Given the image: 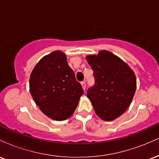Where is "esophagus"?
<instances>
[{
	"instance_id": "esophagus-1",
	"label": "esophagus",
	"mask_w": 159,
	"mask_h": 159,
	"mask_svg": "<svg viewBox=\"0 0 159 159\" xmlns=\"http://www.w3.org/2000/svg\"><path fill=\"white\" fill-rule=\"evenodd\" d=\"M81 84L82 86V87H83L84 90H85V89H86V83H85V82L84 81H82L81 83Z\"/></svg>"
}]
</instances>
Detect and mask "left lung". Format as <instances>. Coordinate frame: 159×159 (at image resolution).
Instances as JSON below:
<instances>
[{
  "instance_id": "obj_1",
  "label": "left lung",
  "mask_w": 159,
  "mask_h": 159,
  "mask_svg": "<svg viewBox=\"0 0 159 159\" xmlns=\"http://www.w3.org/2000/svg\"><path fill=\"white\" fill-rule=\"evenodd\" d=\"M86 59L95 78V84L88 89L87 96L101 119H116L132 102L136 90L135 75L127 63L108 51H100Z\"/></svg>"
}]
</instances>
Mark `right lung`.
<instances>
[{
	"label": "right lung",
	"instance_id": "add662e5",
	"mask_svg": "<svg viewBox=\"0 0 159 159\" xmlns=\"http://www.w3.org/2000/svg\"><path fill=\"white\" fill-rule=\"evenodd\" d=\"M30 92L43 114L54 120L73 114L84 90L67 63L66 56L55 51L43 57L30 74Z\"/></svg>",
	"mask_w": 159,
	"mask_h": 159
}]
</instances>
